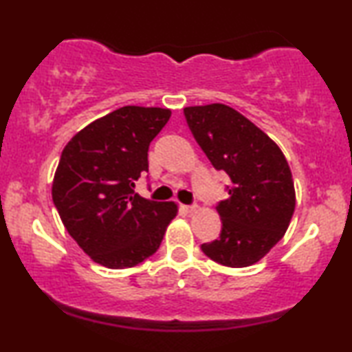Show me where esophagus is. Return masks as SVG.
<instances>
[{
    "instance_id": "1",
    "label": "esophagus",
    "mask_w": 352,
    "mask_h": 352,
    "mask_svg": "<svg viewBox=\"0 0 352 352\" xmlns=\"http://www.w3.org/2000/svg\"><path fill=\"white\" fill-rule=\"evenodd\" d=\"M182 210H184L186 213H195V211L199 210V206H197V205H182Z\"/></svg>"
}]
</instances>
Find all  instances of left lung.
<instances>
[{"mask_svg": "<svg viewBox=\"0 0 352 352\" xmlns=\"http://www.w3.org/2000/svg\"><path fill=\"white\" fill-rule=\"evenodd\" d=\"M184 117L211 165L230 177L229 199L216 206L219 239L201 245V252L223 266H252L283 237L295 211L287 158L266 133L228 105L186 107Z\"/></svg>", "mask_w": 352, "mask_h": 352, "instance_id": "obj_1", "label": "left lung"}]
</instances>
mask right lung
<instances>
[{"label":"right lung","mask_w":352,"mask_h":352,"mask_svg":"<svg viewBox=\"0 0 352 352\" xmlns=\"http://www.w3.org/2000/svg\"><path fill=\"white\" fill-rule=\"evenodd\" d=\"M170 117L168 109L126 105L89 123L62 151L52 201L67 232L105 267H133L152 256L177 213L173 201L134 192L148 171V146Z\"/></svg>","instance_id":"right-lung-1"}]
</instances>
